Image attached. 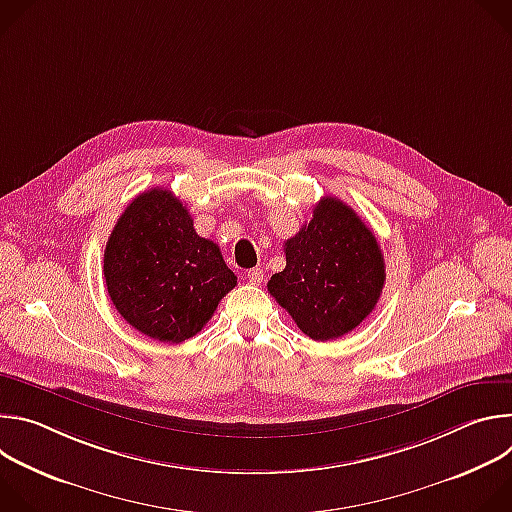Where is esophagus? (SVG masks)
<instances>
[{
    "instance_id": "1",
    "label": "esophagus",
    "mask_w": 512,
    "mask_h": 512,
    "mask_svg": "<svg viewBox=\"0 0 512 512\" xmlns=\"http://www.w3.org/2000/svg\"><path fill=\"white\" fill-rule=\"evenodd\" d=\"M247 279H249L251 285H261L263 279H265V273H263V269L255 267V269H249V271H247Z\"/></svg>"
}]
</instances>
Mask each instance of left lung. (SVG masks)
<instances>
[{
  "label": "left lung",
  "mask_w": 512,
  "mask_h": 512,
  "mask_svg": "<svg viewBox=\"0 0 512 512\" xmlns=\"http://www.w3.org/2000/svg\"><path fill=\"white\" fill-rule=\"evenodd\" d=\"M385 259L360 216L324 196L312 221L285 241V269L267 289L312 340H336L367 318L385 285Z\"/></svg>",
  "instance_id": "1"
}]
</instances>
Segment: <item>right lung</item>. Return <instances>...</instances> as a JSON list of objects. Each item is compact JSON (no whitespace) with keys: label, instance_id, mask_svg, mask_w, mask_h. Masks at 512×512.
<instances>
[{"label":"right lung","instance_id":"right-lung-1","mask_svg":"<svg viewBox=\"0 0 512 512\" xmlns=\"http://www.w3.org/2000/svg\"><path fill=\"white\" fill-rule=\"evenodd\" d=\"M103 271L123 320L168 344L198 334L237 285L221 249L196 235L188 208L168 188L129 202L107 241Z\"/></svg>","mask_w":512,"mask_h":512}]
</instances>
